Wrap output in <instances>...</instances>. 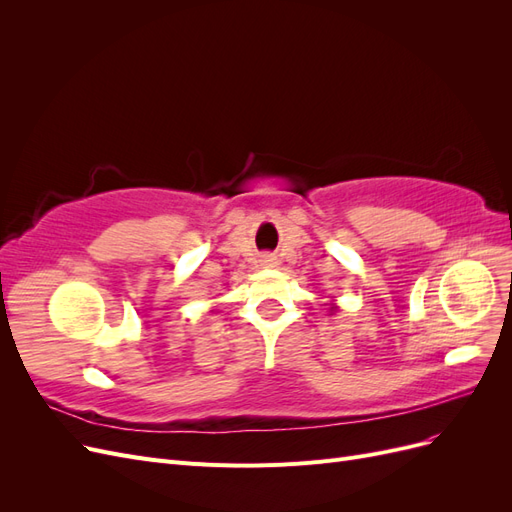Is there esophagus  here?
<instances>
[{
  "instance_id": "obj_1",
  "label": "esophagus",
  "mask_w": 512,
  "mask_h": 512,
  "mask_svg": "<svg viewBox=\"0 0 512 512\" xmlns=\"http://www.w3.org/2000/svg\"><path fill=\"white\" fill-rule=\"evenodd\" d=\"M260 265L265 267V269H273V267H277V258L273 254H262L260 256Z\"/></svg>"
}]
</instances>
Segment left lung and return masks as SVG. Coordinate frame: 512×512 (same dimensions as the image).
Listing matches in <instances>:
<instances>
[{"instance_id": "left-lung-1", "label": "left lung", "mask_w": 512, "mask_h": 512, "mask_svg": "<svg viewBox=\"0 0 512 512\" xmlns=\"http://www.w3.org/2000/svg\"><path fill=\"white\" fill-rule=\"evenodd\" d=\"M331 312H335V307H331Z\"/></svg>"}]
</instances>
